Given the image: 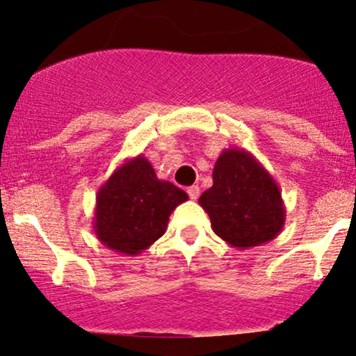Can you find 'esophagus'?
I'll use <instances>...</instances> for the list:
<instances>
[{
    "instance_id": "1",
    "label": "esophagus",
    "mask_w": 356,
    "mask_h": 356,
    "mask_svg": "<svg viewBox=\"0 0 356 356\" xmlns=\"http://www.w3.org/2000/svg\"><path fill=\"white\" fill-rule=\"evenodd\" d=\"M187 193L191 197V200H197L198 195H200V188H198V186H192L187 188Z\"/></svg>"
}]
</instances>
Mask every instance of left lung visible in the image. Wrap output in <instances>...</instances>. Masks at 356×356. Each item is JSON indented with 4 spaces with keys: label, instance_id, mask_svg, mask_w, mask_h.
Listing matches in <instances>:
<instances>
[{
    "label": "left lung",
    "instance_id": "1",
    "mask_svg": "<svg viewBox=\"0 0 356 356\" xmlns=\"http://www.w3.org/2000/svg\"><path fill=\"white\" fill-rule=\"evenodd\" d=\"M216 236L231 248H257L280 234L286 210L268 170L249 151L227 148L213 168V186L198 198Z\"/></svg>",
    "mask_w": 356,
    "mask_h": 356
}]
</instances>
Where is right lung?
<instances>
[{
	"label": "right lung",
	"instance_id": "1",
	"mask_svg": "<svg viewBox=\"0 0 356 356\" xmlns=\"http://www.w3.org/2000/svg\"><path fill=\"white\" fill-rule=\"evenodd\" d=\"M187 200L182 188L159 181L140 154L113 170L97 191L94 233L106 248L138 255L165 233L170 213Z\"/></svg>",
	"mask_w": 356,
	"mask_h": 356
}]
</instances>
